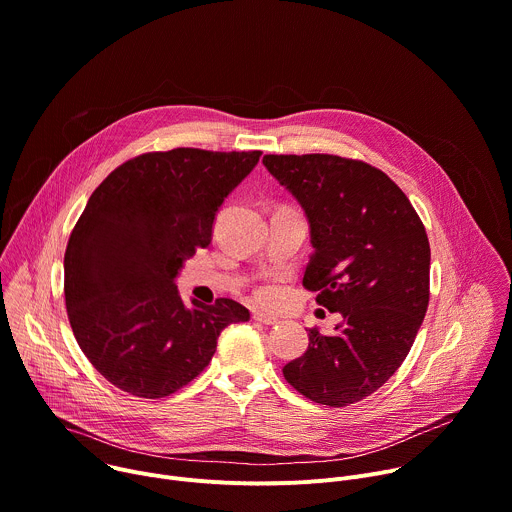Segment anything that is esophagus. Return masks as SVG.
Segmentation results:
<instances>
[{
  "label": "esophagus",
  "mask_w": 512,
  "mask_h": 512,
  "mask_svg": "<svg viewBox=\"0 0 512 512\" xmlns=\"http://www.w3.org/2000/svg\"><path fill=\"white\" fill-rule=\"evenodd\" d=\"M253 320L255 322H259V324H265V326H273V324H277V318L275 316H269V314H253Z\"/></svg>",
  "instance_id": "1"
}]
</instances>
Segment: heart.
<instances>
[{
  "label": "heart",
  "mask_w": 512,
  "mask_h": 512,
  "mask_svg": "<svg viewBox=\"0 0 512 512\" xmlns=\"http://www.w3.org/2000/svg\"><path fill=\"white\" fill-rule=\"evenodd\" d=\"M255 296H257V300L267 302V300L271 298V289H269V287H259V289L255 291Z\"/></svg>",
  "instance_id": "1"
}]
</instances>
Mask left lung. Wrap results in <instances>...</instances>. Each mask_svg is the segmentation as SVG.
Masks as SVG:
<instances>
[{"mask_svg":"<svg viewBox=\"0 0 512 512\" xmlns=\"http://www.w3.org/2000/svg\"><path fill=\"white\" fill-rule=\"evenodd\" d=\"M308 214L314 253L304 287L340 312L332 336L310 330L285 381L346 407L383 387L409 354L429 304V241L405 192L379 168L330 154L263 158Z\"/></svg>","mask_w":512,"mask_h":512,"instance_id":"left-lung-1","label":"left lung"}]
</instances>
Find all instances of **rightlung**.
Instances as JSON below:
<instances>
[{"instance_id":"right-lung-1","label":"right lung","mask_w":512,"mask_h":512,"mask_svg":"<svg viewBox=\"0 0 512 512\" xmlns=\"http://www.w3.org/2000/svg\"><path fill=\"white\" fill-rule=\"evenodd\" d=\"M261 152L176 148L115 168L91 194L64 253V302L75 338L117 389L162 399L194 381L221 332L249 310L178 296L184 259L212 241L214 216Z\"/></svg>"}]
</instances>
